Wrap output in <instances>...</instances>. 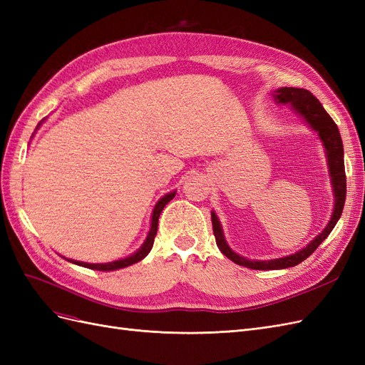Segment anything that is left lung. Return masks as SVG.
Here are the masks:
<instances>
[{
    "label": "left lung",
    "instance_id": "left-lung-1",
    "mask_svg": "<svg viewBox=\"0 0 365 365\" xmlns=\"http://www.w3.org/2000/svg\"><path fill=\"white\" fill-rule=\"evenodd\" d=\"M275 101L279 103H291V106L295 111L300 114L307 125L311 126L314 130L318 132L319 138H322L323 145L327 152L329 158V170L330 176H332V187L335 193V208L334 215L330 217L327 227L319 233L311 244L302 251H298L292 256H286L282 259H274V260H248L245 257L239 256L233 250H231L222 235V228H220L219 220L215 213H212V224H213V235L216 237V245L219 247L220 252L227 256L230 260L240 264V267L251 268V269H283V268H291L295 264L302 263L306 260L311 254L319 247V244L330 235V231L334 230L336 225L338 219L342 213V208H344L346 202V169H344V148H342V140L339 135V130L335 121L327 114L323 105L319 103L318 98L307 90L303 88H280V90L275 91L274 94Z\"/></svg>",
    "mask_w": 365,
    "mask_h": 365
}]
</instances>
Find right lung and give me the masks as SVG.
<instances>
[{"label": "right lung", "instance_id": "right-lung-1", "mask_svg": "<svg viewBox=\"0 0 365 365\" xmlns=\"http://www.w3.org/2000/svg\"><path fill=\"white\" fill-rule=\"evenodd\" d=\"M173 196H175V192L163 196L161 200L157 202L155 208H153L149 236H148L145 244H143V247H141L135 254H132V256H129V257H126V259H121V260L111 262V263H83V262H77V260H70V262H71V263H76V264H81V267H85V268H90V269H97V271H115V269H120V268H126V267H129V264H134V263L140 262L141 259H145V257L148 256V254L150 252V250H152V247H153V240H155V236H157L158 217H160V215H161V212H163V208L165 207V204L170 202V200H173ZM67 260H68V259H67Z\"/></svg>", "mask_w": 365, "mask_h": 365}]
</instances>
